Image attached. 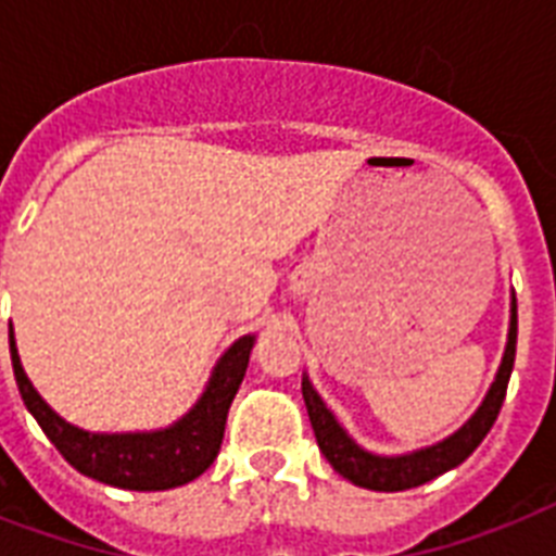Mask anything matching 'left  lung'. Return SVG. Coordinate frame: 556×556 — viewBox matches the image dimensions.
I'll return each instance as SVG.
<instances>
[{"label":"left lung","mask_w":556,"mask_h":556,"mask_svg":"<svg viewBox=\"0 0 556 556\" xmlns=\"http://www.w3.org/2000/svg\"><path fill=\"white\" fill-rule=\"evenodd\" d=\"M514 357H517V296L510 303V326H508V343H505V355H502L500 371L493 378L488 395H484L482 406L470 415V421H465L453 435H447L432 447L413 450L404 456H375L369 450H364L343 427L338 418L331 415V409L323 404V397L317 395V389L312 387V380L303 375V397L308 418H312L314 435L320 444V453L329 458V465L338 470L343 479H349L357 488L366 491H409L424 482H432L435 476L447 473L453 467H458L470 453H473L482 439L491 432L493 421L502 409L505 392H508L510 371H514Z\"/></svg>","instance_id":"8db88e82"}]
</instances>
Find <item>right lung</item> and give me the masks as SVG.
Returning a JSON list of instances; mask_svg holds the SVG:
<instances>
[{
	"label": "right lung",
	"mask_w": 556,
	"mask_h": 556,
	"mask_svg": "<svg viewBox=\"0 0 556 556\" xmlns=\"http://www.w3.org/2000/svg\"><path fill=\"white\" fill-rule=\"evenodd\" d=\"M253 334H244L218 357L207 389L201 392L190 413L173 427L152 432H89L74 427L39 397L20 364L16 340L11 329V361L20 395L28 413L37 418L51 444L74 470L124 491H169L199 479L225 439L227 409L233 404L239 383L251 361Z\"/></svg>",
	"instance_id": "add662e5"
}]
</instances>
